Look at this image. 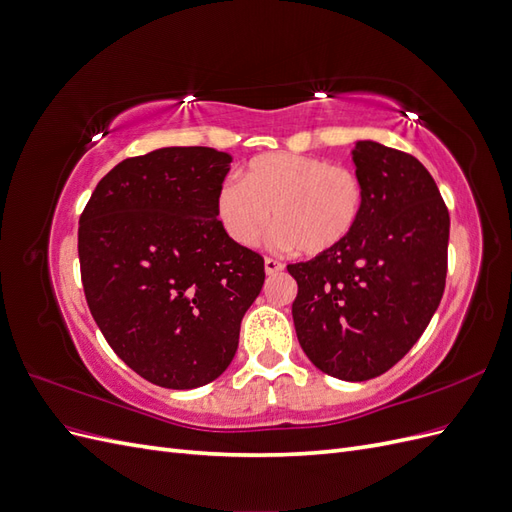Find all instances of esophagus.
Returning a JSON list of instances; mask_svg holds the SVG:
<instances>
[{
    "instance_id": "obj_1",
    "label": "esophagus",
    "mask_w": 512,
    "mask_h": 512,
    "mask_svg": "<svg viewBox=\"0 0 512 512\" xmlns=\"http://www.w3.org/2000/svg\"><path fill=\"white\" fill-rule=\"evenodd\" d=\"M284 269V265L280 260H275V258H265V271H267V275H273V273H280Z\"/></svg>"
}]
</instances>
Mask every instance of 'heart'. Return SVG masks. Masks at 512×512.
<instances>
[{"instance_id": "heart-1", "label": "heart", "mask_w": 512, "mask_h": 512, "mask_svg": "<svg viewBox=\"0 0 512 512\" xmlns=\"http://www.w3.org/2000/svg\"><path fill=\"white\" fill-rule=\"evenodd\" d=\"M365 209V185L354 170L333 162L265 153L245 166L239 179H226L215 196V213L226 235L241 247L267 237L273 215V243L322 256L344 245Z\"/></svg>"}]
</instances>
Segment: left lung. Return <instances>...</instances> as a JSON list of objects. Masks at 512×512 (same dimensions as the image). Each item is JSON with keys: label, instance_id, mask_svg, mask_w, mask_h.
<instances>
[{"label": "left lung", "instance_id": "8db88e82", "mask_svg": "<svg viewBox=\"0 0 512 512\" xmlns=\"http://www.w3.org/2000/svg\"><path fill=\"white\" fill-rule=\"evenodd\" d=\"M365 209L335 252L288 265L292 320L307 359L339 380L389 371L423 335L446 284L451 218L429 170L410 153L356 141Z\"/></svg>", "mask_w": 512, "mask_h": 512}]
</instances>
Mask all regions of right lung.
<instances>
[{
  "instance_id": "obj_1",
  "label": "right lung",
  "mask_w": 512,
  "mask_h": 512,
  "mask_svg": "<svg viewBox=\"0 0 512 512\" xmlns=\"http://www.w3.org/2000/svg\"><path fill=\"white\" fill-rule=\"evenodd\" d=\"M232 158L211 147H164L119 162L79 220L81 280L108 346L164 389L222 376L265 260L232 241L215 196Z\"/></svg>"
}]
</instances>
